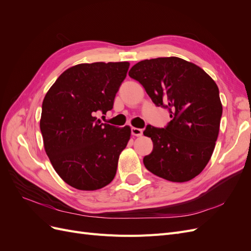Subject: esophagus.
<instances>
[{"label":"esophagus","instance_id":"obj_1","mask_svg":"<svg viewBox=\"0 0 251 251\" xmlns=\"http://www.w3.org/2000/svg\"><path fill=\"white\" fill-rule=\"evenodd\" d=\"M143 132L141 128H138V127H132V135L133 136H136V137H140V136H142Z\"/></svg>","mask_w":251,"mask_h":251}]
</instances>
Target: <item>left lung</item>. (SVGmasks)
Instances as JSON below:
<instances>
[{"instance_id":"1","label":"left lung","mask_w":251,"mask_h":251,"mask_svg":"<svg viewBox=\"0 0 251 251\" xmlns=\"http://www.w3.org/2000/svg\"><path fill=\"white\" fill-rule=\"evenodd\" d=\"M128 75L172 118L165 128L149 125L143 132L153 141L144 166L172 182L194 179L208 163L219 135L223 108L217 83L199 66L176 56L141 60Z\"/></svg>"}]
</instances>
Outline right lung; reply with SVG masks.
<instances>
[{
	"label": "right lung",
	"instance_id": "add662e5",
	"mask_svg": "<svg viewBox=\"0 0 251 251\" xmlns=\"http://www.w3.org/2000/svg\"><path fill=\"white\" fill-rule=\"evenodd\" d=\"M128 62L79 64L59 75L45 95L40 127L53 169L67 184L96 191L111 183L131 127L101 124L113 108Z\"/></svg>",
	"mask_w": 251,
	"mask_h": 251
}]
</instances>
